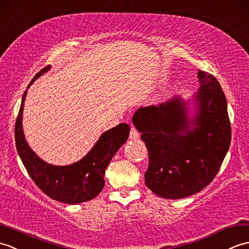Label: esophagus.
I'll use <instances>...</instances> for the list:
<instances>
[{"label":"esophagus","instance_id":"34e87169","mask_svg":"<svg viewBox=\"0 0 249 249\" xmlns=\"http://www.w3.org/2000/svg\"><path fill=\"white\" fill-rule=\"evenodd\" d=\"M140 139V133L135 128L132 126L130 131V140H139Z\"/></svg>","mask_w":249,"mask_h":249}]
</instances>
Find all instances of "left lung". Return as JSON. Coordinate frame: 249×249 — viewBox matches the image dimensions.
Wrapping results in <instances>:
<instances>
[{"label":"left lung","instance_id":"8db88e82","mask_svg":"<svg viewBox=\"0 0 249 249\" xmlns=\"http://www.w3.org/2000/svg\"><path fill=\"white\" fill-rule=\"evenodd\" d=\"M196 107L175 97L159 107H141L132 121L149 153L145 184L166 199L194 195L216 176L231 142L227 100L214 75L198 71Z\"/></svg>","mask_w":249,"mask_h":249}]
</instances>
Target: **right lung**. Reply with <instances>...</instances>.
I'll return each mask as SVG.
<instances>
[{"instance_id": "obj_1", "label": "right lung", "mask_w": 249, "mask_h": 249, "mask_svg": "<svg viewBox=\"0 0 249 249\" xmlns=\"http://www.w3.org/2000/svg\"><path fill=\"white\" fill-rule=\"evenodd\" d=\"M51 69L47 66L38 72L27 86L29 88L40 75ZM26 92L23 93L15 126L17 151L36 185L54 200L68 204H78L91 200L104 187V174L110 160L126 142L130 125L120 124L99 137L91 150L80 161L65 166H56L43 161L32 150L25 141L22 128Z\"/></svg>"}]
</instances>
